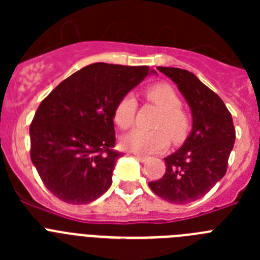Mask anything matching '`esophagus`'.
<instances>
[{
	"label": "esophagus",
	"mask_w": 260,
	"mask_h": 260,
	"mask_svg": "<svg viewBox=\"0 0 260 260\" xmlns=\"http://www.w3.org/2000/svg\"><path fill=\"white\" fill-rule=\"evenodd\" d=\"M134 156H135V157L138 158V160H139V161H142V162L147 161V160H148V158H150V156H146V155H139V153H134Z\"/></svg>",
	"instance_id": "1"
}]
</instances>
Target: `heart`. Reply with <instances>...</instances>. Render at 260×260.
<instances>
[{"label": "heart", "instance_id": "b5f03b06", "mask_svg": "<svg viewBox=\"0 0 260 260\" xmlns=\"http://www.w3.org/2000/svg\"><path fill=\"white\" fill-rule=\"evenodd\" d=\"M147 102L161 110L155 126L158 130L135 128L121 141L123 148L138 153H153L162 151L169 144V137L174 143H180L190 132V117L182 109V100L176 89L167 83H156L144 89ZM138 104L133 95L119 99L113 110V121L117 127L127 130L135 121Z\"/></svg>", "mask_w": 260, "mask_h": 260}]
</instances>
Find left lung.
Here are the masks:
<instances>
[{
  "mask_svg": "<svg viewBox=\"0 0 260 260\" xmlns=\"http://www.w3.org/2000/svg\"><path fill=\"white\" fill-rule=\"evenodd\" d=\"M157 69L173 80L189 103L192 132L180 150L164 158V176L148 186L164 201L186 204L204 197L225 176L236 128L224 102L192 73Z\"/></svg>",
  "mask_w": 260,
  "mask_h": 260,
  "instance_id": "left-lung-1",
  "label": "left lung"
}]
</instances>
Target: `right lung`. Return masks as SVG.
I'll return each instance as SVG.
<instances>
[{
    "label": "right lung",
    "mask_w": 260,
    "mask_h": 260,
    "mask_svg": "<svg viewBox=\"0 0 260 260\" xmlns=\"http://www.w3.org/2000/svg\"><path fill=\"white\" fill-rule=\"evenodd\" d=\"M151 73L148 66L96 62L62 80L40 103L29 126V153L56 198L86 204L109 189L121 156L114 150V107Z\"/></svg>",
    "instance_id": "1"
}]
</instances>
